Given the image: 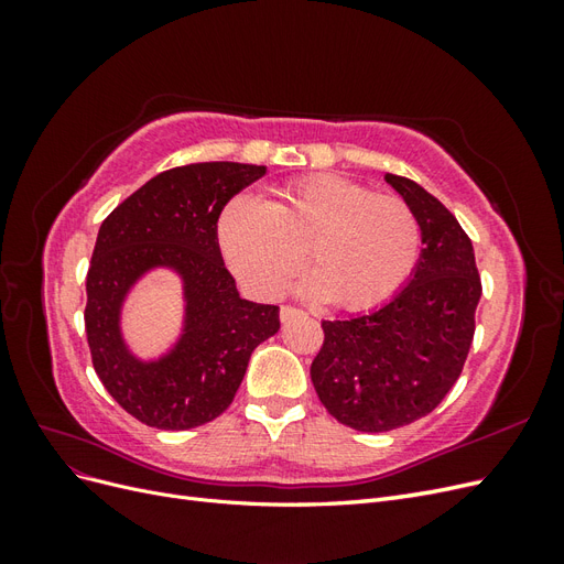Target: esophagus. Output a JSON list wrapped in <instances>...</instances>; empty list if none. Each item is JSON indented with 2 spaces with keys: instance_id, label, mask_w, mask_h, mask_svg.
Segmentation results:
<instances>
[{
  "instance_id": "esophagus-1",
  "label": "esophagus",
  "mask_w": 564,
  "mask_h": 564,
  "mask_svg": "<svg viewBox=\"0 0 564 564\" xmlns=\"http://www.w3.org/2000/svg\"><path fill=\"white\" fill-rule=\"evenodd\" d=\"M303 313L299 311V308H292V305H282L280 308V319L282 322H289V319H294V317H301Z\"/></svg>"
}]
</instances>
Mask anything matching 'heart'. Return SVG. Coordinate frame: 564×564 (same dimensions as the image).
I'll use <instances>...</instances> for the list:
<instances>
[{"mask_svg":"<svg viewBox=\"0 0 564 564\" xmlns=\"http://www.w3.org/2000/svg\"><path fill=\"white\" fill-rule=\"evenodd\" d=\"M218 245L249 294L278 296L308 247L303 294L365 311L395 296L421 253V226L398 195H373L338 174L286 183L270 202L240 195L218 218Z\"/></svg>","mask_w":564,"mask_h":564,"instance_id":"heart-1","label":"heart"}]
</instances>
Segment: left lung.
<instances>
[{
	"mask_svg": "<svg viewBox=\"0 0 564 564\" xmlns=\"http://www.w3.org/2000/svg\"><path fill=\"white\" fill-rule=\"evenodd\" d=\"M414 209L421 253L412 278L379 308L322 322L311 379L327 412L348 429L386 433L431 414L468 357L482 296L473 242L454 214L404 176L386 174Z\"/></svg>",
	"mask_w": 564,
	"mask_h": 564,
	"instance_id": "1",
	"label": "left lung"
}]
</instances>
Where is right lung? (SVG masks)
<instances>
[{
    "mask_svg": "<svg viewBox=\"0 0 564 564\" xmlns=\"http://www.w3.org/2000/svg\"><path fill=\"white\" fill-rule=\"evenodd\" d=\"M265 166L199 162L150 178L104 220L87 275V338L98 379L131 416L160 431H187L230 406L253 348L280 332L278 305L240 296L218 249L228 199ZM182 282L184 319L175 344L141 358L123 338L121 315L150 271Z\"/></svg>",
    "mask_w": 564,
    "mask_h": 564,
    "instance_id": "1",
    "label": "right lung"
}]
</instances>
